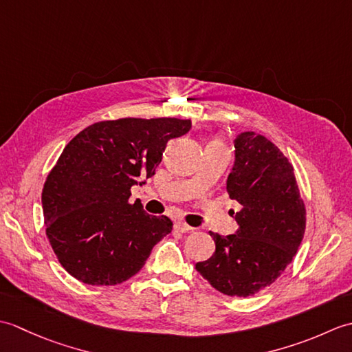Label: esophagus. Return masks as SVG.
I'll return each instance as SVG.
<instances>
[{
    "label": "esophagus",
    "mask_w": 352,
    "mask_h": 352,
    "mask_svg": "<svg viewBox=\"0 0 352 352\" xmlns=\"http://www.w3.org/2000/svg\"><path fill=\"white\" fill-rule=\"evenodd\" d=\"M174 228L177 231H180V233H189V231H193V227L188 226V223H184V222H175Z\"/></svg>",
    "instance_id": "1"
}]
</instances>
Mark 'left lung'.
I'll use <instances>...</instances> for the list:
<instances>
[{
  "label": "left lung",
  "instance_id": "obj_1",
  "mask_svg": "<svg viewBox=\"0 0 352 352\" xmlns=\"http://www.w3.org/2000/svg\"><path fill=\"white\" fill-rule=\"evenodd\" d=\"M227 192L242 206L234 216L239 228L228 236L210 231L216 250L195 267L221 294L246 298L271 286L294 258L305 231V206L294 166L254 131L234 139Z\"/></svg>",
  "mask_w": 352,
  "mask_h": 352
}]
</instances>
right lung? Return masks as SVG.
<instances>
[{"label": "right lung", "mask_w": 352, "mask_h": 352, "mask_svg": "<svg viewBox=\"0 0 352 352\" xmlns=\"http://www.w3.org/2000/svg\"><path fill=\"white\" fill-rule=\"evenodd\" d=\"M192 129L190 119L124 118L80 131L58 157L42 190L48 241L74 278L115 286L136 275L157 242L172 231L166 216L130 203L145 184L169 139Z\"/></svg>", "instance_id": "add662e5"}]
</instances>
